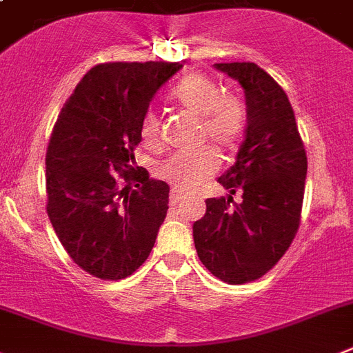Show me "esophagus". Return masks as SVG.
I'll use <instances>...</instances> for the list:
<instances>
[{
	"mask_svg": "<svg viewBox=\"0 0 353 353\" xmlns=\"http://www.w3.org/2000/svg\"><path fill=\"white\" fill-rule=\"evenodd\" d=\"M183 199H185V196H183V194L180 192V190L171 189V192H170V201H171V205H179V203H182Z\"/></svg>",
	"mask_w": 353,
	"mask_h": 353,
	"instance_id": "esophagus-1",
	"label": "esophagus"
}]
</instances>
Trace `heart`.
Instances as JSON below:
<instances>
[{
  "label": "heart",
  "mask_w": 353,
  "mask_h": 353,
  "mask_svg": "<svg viewBox=\"0 0 353 353\" xmlns=\"http://www.w3.org/2000/svg\"><path fill=\"white\" fill-rule=\"evenodd\" d=\"M171 99L187 112L201 117V140L216 148H229L240 140L247 122L243 101L234 94H222L219 83L205 75H189L171 90ZM161 122L157 113L148 110L141 117L140 132L147 143L159 138ZM216 171V155L210 148L179 152L159 166V174L180 192H192Z\"/></svg>",
  "instance_id": "obj_1"
}]
</instances>
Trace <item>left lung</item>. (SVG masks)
<instances>
[{
    "mask_svg": "<svg viewBox=\"0 0 353 353\" xmlns=\"http://www.w3.org/2000/svg\"><path fill=\"white\" fill-rule=\"evenodd\" d=\"M213 66L243 87L247 129L236 163L219 179L229 194L206 199V213L194 222L192 236L206 270L240 285L266 274L292 243L308 161L289 98L263 68ZM236 192H242V203L231 205Z\"/></svg>",
    "mask_w": 353,
    "mask_h": 353,
    "instance_id": "1",
    "label": "left lung"
}]
</instances>
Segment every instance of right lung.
<instances>
[{
    "instance_id": "obj_1",
    "label": "right lung",
    "mask_w": 353,
    "mask_h": 353,
    "mask_svg": "<svg viewBox=\"0 0 353 353\" xmlns=\"http://www.w3.org/2000/svg\"><path fill=\"white\" fill-rule=\"evenodd\" d=\"M180 63L98 64L57 117L47 157V213L70 257L121 280L147 261L166 219L170 185L134 170L140 122ZM122 178V181H119Z\"/></svg>"
}]
</instances>
